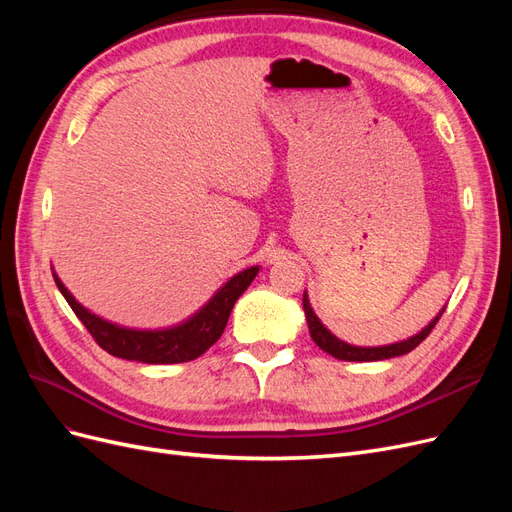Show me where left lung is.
Wrapping results in <instances>:
<instances>
[{
	"instance_id": "obj_1",
	"label": "left lung",
	"mask_w": 512,
	"mask_h": 512,
	"mask_svg": "<svg viewBox=\"0 0 512 512\" xmlns=\"http://www.w3.org/2000/svg\"><path fill=\"white\" fill-rule=\"evenodd\" d=\"M446 309V305L440 309V314L433 318L425 329L418 331L416 335L408 337V339H401V342L395 344H386V346H352L344 339H339L337 335H333L324 324L320 322V318L316 316V312L312 309V303H309L307 292H303V312H305V320H307V327H309V335L316 342L318 348H322L324 352H329L331 356L339 361H384V359H393V356H401V354H408L412 352L418 344L423 342V339L431 333V329L436 327V322L440 320L442 312Z\"/></svg>"
}]
</instances>
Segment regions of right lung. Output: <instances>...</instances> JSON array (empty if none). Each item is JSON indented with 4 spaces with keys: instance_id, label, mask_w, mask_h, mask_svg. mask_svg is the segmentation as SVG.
Returning <instances> with one entry per match:
<instances>
[{
    "instance_id": "1",
    "label": "right lung",
    "mask_w": 512,
    "mask_h": 512,
    "mask_svg": "<svg viewBox=\"0 0 512 512\" xmlns=\"http://www.w3.org/2000/svg\"><path fill=\"white\" fill-rule=\"evenodd\" d=\"M258 271L260 267L256 265L232 275L226 284L213 292V297L198 312H194L183 322L164 329H132L106 320L94 312H89L85 305L76 301L74 294L59 280L55 271L53 277L59 292L64 294V299L72 307V312L79 316L87 331L94 335L100 348L126 361L170 365L194 361L196 356L207 352L218 342L226 329L232 307H235L237 299L247 290V286L254 282Z\"/></svg>"
}]
</instances>
